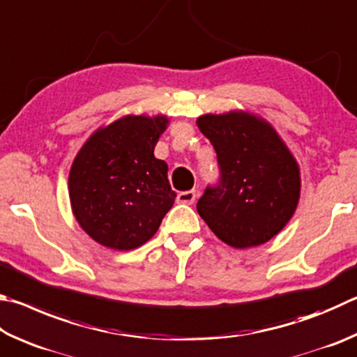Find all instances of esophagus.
Wrapping results in <instances>:
<instances>
[{
  "mask_svg": "<svg viewBox=\"0 0 357 357\" xmlns=\"http://www.w3.org/2000/svg\"><path fill=\"white\" fill-rule=\"evenodd\" d=\"M197 199V192L195 190H185L178 193V203L183 204H193Z\"/></svg>",
  "mask_w": 357,
  "mask_h": 357,
  "instance_id": "34e87169",
  "label": "esophagus"
}]
</instances>
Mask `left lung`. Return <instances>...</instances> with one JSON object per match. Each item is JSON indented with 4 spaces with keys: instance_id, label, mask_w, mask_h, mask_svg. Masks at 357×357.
Listing matches in <instances>:
<instances>
[{
    "instance_id": "1",
    "label": "left lung",
    "mask_w": 357,
    "mask_h": 357,
    "mask_svg": "<svg viewBox=\"0 0 357 357\" xmlns=\"http://www.w3.org/2000/svg\"><path fill=\"white\" fill-rule=\"evenodd\" d=\"M197 125L217 153L220 176L197 211L220 241L250 248L275 237L296 209L300 170L275 129L245 112L203 115Z\"/></svg>"
}]
</instances>
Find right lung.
<instances>
[{"label": "right lung", "mask_w": 357, "mask_h": 357, "mask_svg": "<svg viewBox=\"0 0 357 357\" xmlns=\"http://www.w3.org/2000/svg\"><path fill=\"white\" fill-rule=\"evenodd\" d=\"M165 116L128 115L98 129L71 165L68 189L82 229L112 250H134L156 234L176 193L154 158Z\"/></svg>", "instance_id": "obj_1"}]
</instances>
